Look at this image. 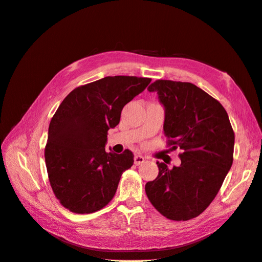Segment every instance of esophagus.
Segmentation results:
<instances>
[{"label": "esophagus", "instance_id": "34e87169", "mask_svg": "<svg viewBox=\"0 0 262 262\" xmlns=\"http://www.w3.org/2000/svg\"><path fill=\"white\" fill-rule=\"evenodd\" d=\"M144 162H145V158L140 155H136L135 158H134V163H135V165H137V166L142 165Z\"/></svg>", "mask_w": 262, "mask_h": 262}]
</instances>
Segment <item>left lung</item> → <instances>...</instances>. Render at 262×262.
<instances>
[{
  "instance_id": "obj_1",
  "label": "left lung",
  "mask_w": 262,
  "mask_h": 262,
  "mask_svg": "<svg viewBox=\"0 0 262 262\" xmlns=\"http://www.w3.org/2000/svg\"><path fill=\"white\" fill-rule=\"evenodd\" d=\"M164 106V134L183 150L182 164L157 162L158 176L145 186L151 205L170 220L195 218L210 205L231 168L234 133L226 110L196 85L158 79L148 89Z\"/></svg>"
}]
</instances>
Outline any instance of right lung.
<instances>
[{"mask_svg":"<svg viewBox=\"0 0 262 262\" xmlns=\"http://www.w3.org/2000/svg\"><path fill=\"white\" fill-rule=\"evenodd\" d=\"M150 80L107 76L77 87L58 106L49 127L45 163L52 189L69 210L95 212L113 199L134 155L128 149L106 152L107 132L119 124L123 107Z\"/></svg>","mask_w":262,"mask_h":262,"instance_id":"1","label":"right lung"}]
</instances>
